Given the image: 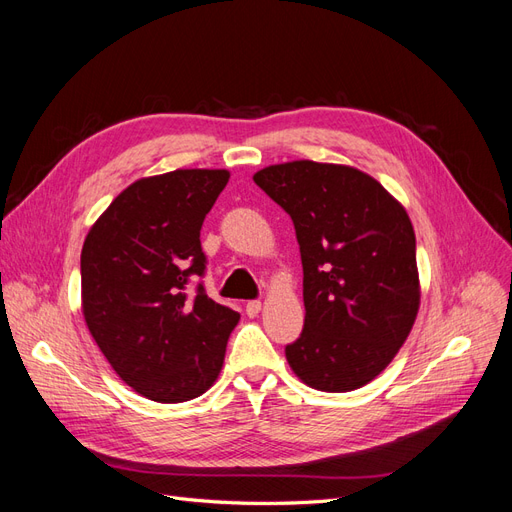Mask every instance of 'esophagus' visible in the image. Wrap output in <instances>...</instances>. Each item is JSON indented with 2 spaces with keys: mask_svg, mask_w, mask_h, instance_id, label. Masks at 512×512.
I'll list each match as a JSON object with an SVG mask.
<instances>
[{
  "mask_svg": "<svg viewBox=\"0 0 512 512\" xmlns=\"http://www.w3.org/2000/svg\"><path fill=\"white\" fill-rule=\"evenodd\" d=\"M260 307H262V303H260V301H247V305H245V314L250 316V318H254V316H258Z\"/></svg>",
  "mask_w": 512,
  "mask_h": 512,
  "instance_id": "1",
  "label": "esophagus"
}]
</instances>
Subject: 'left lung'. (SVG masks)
Masks as SVG:
<instances>
[{
	"label": "left lung",
	"instance_id": "1",
	"mask_svg": "<svg viewBox=\"0 0 512 512\" xmlns=\"http://www.w3.org/2000/svg\"><path fill=\"white\" fill-rule=\"evenodd\" d=\"M254 181L290 215L301 250L305 322L288 365L318 391L361 389L404 346L421 303L406 209L342 164H273Z\"/></svg>",
	"mask_w": 512,
	"mask_h": 512
}]
</instances>
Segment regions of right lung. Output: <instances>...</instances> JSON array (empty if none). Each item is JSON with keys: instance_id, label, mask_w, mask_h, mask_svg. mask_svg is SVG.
I'll return each instance as SVG.
<instances>
[{"instance_id": "add662e5", "label": "right lung", "mask_w": 512, "mask_h": 512, "mask_svg": "<svg viewBox=\"0 0 512 512\" xmlns=\"http://www.w3.org/2000/svg\"><path fill=\"white\" fill-rule=\"evenodd\" d=\"M228 170L179 168L138 179L87 232L83 316L117 376L151 401L181 404L218 380L239 314L207 297L200 228Z\"/></svg>"}]
</instances>
